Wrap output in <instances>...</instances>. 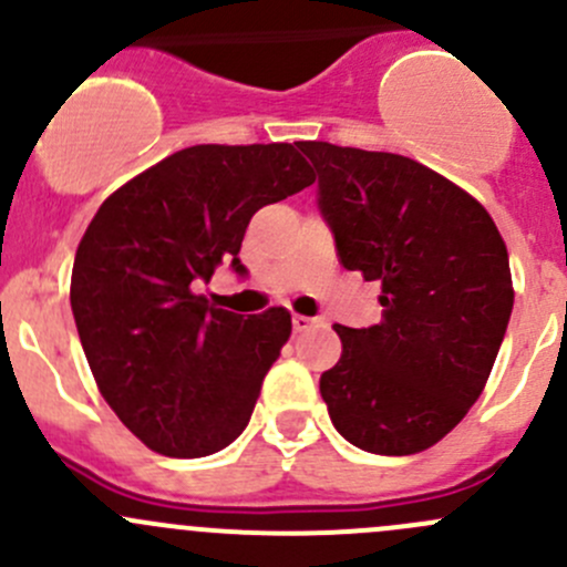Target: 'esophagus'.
<instances>
[{"label": "esophagus", "instance_id": "obj_1", "mask_svg": "<svg viewBox=\"0 0 567 567\" xmlns=\"http://www.w3.org/2000/svg\"><path fill=\"white\" fill-rule=\"evenodd\" d=\"M318 318H310V316H293V329L296 331H307L310 326H316Z\"/></svg>", "mask_w": 567, "mask_h": 567}]
</instances>
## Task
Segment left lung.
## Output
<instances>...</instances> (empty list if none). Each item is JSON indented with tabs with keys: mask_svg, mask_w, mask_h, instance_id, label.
Here are the masks:
<instances>
[{
	"mask_svg": "<svg viewBox=\"0 0 567 567\" xmlns=\"http://www.w3.org/2000/svg\"><path fill=\"white\" fill-rule=\"evenodd\" d=\"M318 210L348 271L381 282V323L334 326L320 375L337 433L375 455L433 447L480 398L513 312L507 247L488 210L394 153L301 142Z\"/></svg>",
	"mask_w": 567,
	"mask_h": 567,
	"instance_id": "left-lung-1",
	"label": "left lung"
}]
</instances>
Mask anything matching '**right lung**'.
<instances>
[{"instance_id": "right-lung-1", "label": "right lung", "mask_w": 567, "mask_h": 567, "mask_svg": "<svg viewBox=\"0 0 567 567\" xmlns=\"http://www.w3.org/2000/svg\"><path fill=\"white\" fill-rule=\"evenodd\" d=\"M316 181L288 142L194 145L120 186L76 249L71 310L99 390L140 442L205 458L249 425L290 312L210 307L216 266L247 274L251 216Z\"/></svg>"}]
</instances>
